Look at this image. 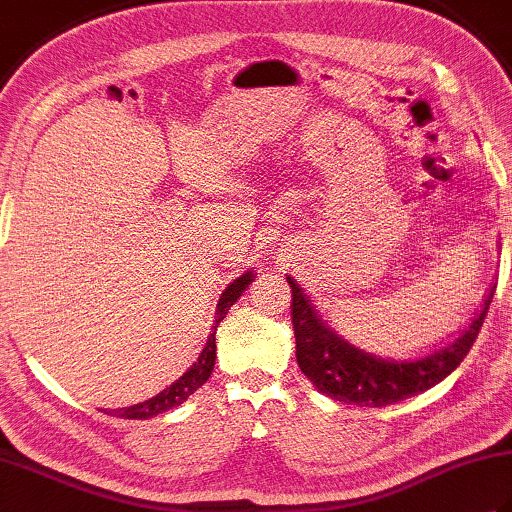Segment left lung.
<instances>
[{
  "label": "left lung",
  "mask_w": 512,
  "mask_h": 512,
  "mask_svg": "<svg viewBox=\"0 0 512 512\" xmlns=\"http://www.w3.org/2000/svg\"><path fill=\"white\" fill-rule=\"evenodd\" d=\"M292 288V328L297 339V363L321 394L358 407H387L436 387L458 369L480 334L495 286L484 308L458 339L413 358H383L352 345L321 317L308 292L295 279Z\"/></svg>",
  "instance_id": "1"
}]
</instances>
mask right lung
<instances>
[{
	"mask_svg": "<svg viewBox=\"0 0 512 512\" xmlns=\"http://www.w3.org/2000/svg\"><path fill=\"white\" fill-rule=\"evenodd\" d=\"M255 273L253 270H246L244 275H239L237 279H233L231 284H228L222 292L220 301H217V308H215V323H213V332L209 334V339H206L204 350L200 352L198 361H195L187 372H184L176 383H171L167 389H162L160 394H156L154 398H149L145 402H138V405L132 407H123V409H114V411H105L110 413V416L116 418H127V420H147V418H154L158 413H165L173 407L182 405L184 400H187L195 389H200L206 380H209L211 372H213V365H215V330L220 321L226 317V312L231 310L233 303L239 299V295L248 288L250 281H253Z\"/></svg>",
	"mask_w": 512,
	"mask_h": 512,
	"instance_id": "right-lung-1",
	"label": "right lung"
}]
</instances>
